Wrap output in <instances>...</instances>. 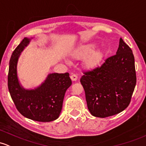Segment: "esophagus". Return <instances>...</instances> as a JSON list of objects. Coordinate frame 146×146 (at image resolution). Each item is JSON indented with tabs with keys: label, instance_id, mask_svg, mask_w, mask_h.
<instances>
[{
	"label": "esophagus",
	"instance_id": "esophagus-1",
	"mask_svg": "<svg viewBox=\"0 0 146 146\" xmlns=\"http://www.w3.org/2000/svg\"><path fill=\"white\" fill-rule=\"evenodd\" d=\"M70 79L73 81H76L78 80V76L76 74H72L71 76H70Z\"/></svg>",
	"mask_w": 146,
	"mask_h": 146
}]
</instances>
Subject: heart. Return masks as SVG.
Returning a JSON list of instances; mask_svg holds the SVG:
<instances>
[{"mask_svg": "<svg viewBox=\"0 0 146 146\" xmlns=\"http://www.w3.org/2000/svg\"><path fill=\"white\" fill-rule=\"evenodd\" d=\"M95 47L96 45L92 43L82 45L73 50L71 55L76 59H82L87 56L84 64L87 68H93L100 64L104 57V53L101 50L94 51Z\"/></svg>", "mask_w": 146, "mask_h": 146, "instance_id": "b5f03b06", "label": "heart"}]
</instances>
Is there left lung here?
Returning a JSON list of instances; mask_svg holds the SVG:
<instances>
[{"mask_svg":"<svg viewBox=\"0 0 146 146\" xmlns=\"http://www.w3.org/2000/svg\"><path fill=\"white\" fill-rule=\"evenodd\" d=\"M80 82L93 116L106 117L123 111L136 83L132 50L120 38L116 54L105 59L99 67L84 72Z\"/></svg>","mask_w":146,"mask_h":146,"instance_id":"obj_1","label":"left lung"}]
</instances>
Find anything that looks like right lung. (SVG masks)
I'll return each mask as SVG.
<instances>
[{
	"mask_svg": "<svg viewBox=\"0 0 146 146\" xmlns=\"http://www.w3.org/2000/svg\"><path fill=\"white\" fill-rule=\"evenodd\" d=\"M33 38H24L12 54L9 63L7 85L17 109L25 117L34 121L49 122L59 117L63 101L72 81L69 73H50L35 88H24L17 74L21 54Z\"/></svg>",
	"mask_w": 146,
	"mask_h": 146,
	"instance_id": "1",
	"label": "right lung"
}]
</instances>
